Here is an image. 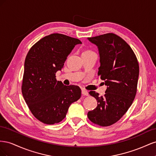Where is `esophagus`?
Returning a JSON list of instances; mask_svg holds the SVG:
<instances>
[{
    "label": "esophagus",
    "instance_id": "esophagus-1",
    "mask_svg": "<svg viewBox=\"0 0 156 156\" xmlns=\"http://www.w3.org/2000/svg\"><path fill=\"white\" fill-rule=\"evenodd\" d=\"M82 94L83 96H88L89 94H88V92L85 90H82Z\"/></svg>",
    "mask_w": 156,
    "mask_h": 156
}]
</instances>
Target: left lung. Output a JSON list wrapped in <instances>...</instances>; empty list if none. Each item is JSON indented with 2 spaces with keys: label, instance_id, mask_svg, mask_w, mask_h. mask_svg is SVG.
I'll use <instances>...</instances> for the list:
<instances>
[{
  "label": "left lung",
  "instance_id": "left-lung-1",
  "mask_svg": "<svg viewBox=\"0 0 156 156\" xmlns=\"http://www.w3.org/2000/svg\"><path fill=\"white\" fill-rule=\"evenodd\" d=\"M96 45L100 57L98 75L107 86L105 95L95 91L89 94L98 106L88 112L92 123L102 127L116 123L128 110L136 96L139 73L137 58L131 47L113 33L88 37Z\"/></svg>",
  "mask_w": 156,
  "mask_h": 156
}]
</instances>
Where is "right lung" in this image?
<instances>
[{
	"label": "right lung",
	"instance_id": "obj_1",
	"mask_svg": "<svg viewBox=\"0 0 156 156\" xmlns=\"http://www.w3.org/2000/svg\"><path fill=\"white\" fill-rule=\"evenodd\" d=\"M79 39L54 33L32 45L27 55L21 91L32 114L45 124H57L72 103L81 96L78 86L64 85L56 79Z\"/></svg>",
	"mask_w": 156,
	"mask_h": 156
}]
</instances>
